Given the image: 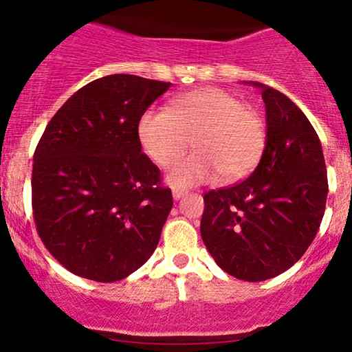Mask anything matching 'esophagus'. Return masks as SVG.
I'll use <instances>...</instances> for the list:
<instances>
[{"label": "esophagus", "instance_id": "esophagus-1", "mask_svg": "<svg viewBox=\"0 0 352 352\" xmlns=\"http://www.w3.org/2000/svg\"><path fill=\"white\" fill-rule=\"evenodd\" d=\"M184 195H187V190H182V188H173L172 190V197L175 200H180Z\"/></svg>", "mask_w": 352, "mask_h": 352}]
</instances>
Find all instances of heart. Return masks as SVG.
I'll list each match as a JSON object with an SVG mask.
<instances>
[{"label":"heart","instance_id":"b5f03b06","mask_svg":"<svg viewBox=\"0 0 352 352\" xmlns=\"http://www.w3.org/2000/svg\"><path fill=\"white\" fill-rule=\"evenodd\" d=\"M144 152L165 167L196 137L197 153L168 167V184L195 187L223 175L240 180L263 155L266 127L261 116L223 89L205 87L179 96L168 111L148 109L137 125Z\"/></svg>","mask_w":352,"mask_h":352}]
</instances>
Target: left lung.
<instances>
[{"mask_svg":"<svg viewBox=\"0 0 352 352\" xmlns=\"http://www.w3.org/2000/svg\"><path fill=\"white\" fill-rule=\"evenodd\" d=\"M261 89L266 144L248 179L204 195L200 233L223 272L265 281L296 263L316 236L326 208L328 175L316 131L276 89Z\"/></svg>","mask_w":352,"mask_h":352,"instance_id":"1","label":"left lung"}]
</instances>
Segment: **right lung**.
<instances>
[{
    "mask_svg": "<svg viewBox=\"0 0 352 352\" xmlns=\"http://www.w3.org/2000/svg\"><path fill=\"white\" fill-rule=\"evenodd\" d=\"M170 82L112 74L64 102L34 152L33 215L66 270L99 283L127 278L157 248L170 188L142 153L137 125Z\"/></svg>",
    "mask_w": 352,
    "mask_h": 352,
    "instance_id": "add662e5",
    "label": "right lung"
}]
</instances>
